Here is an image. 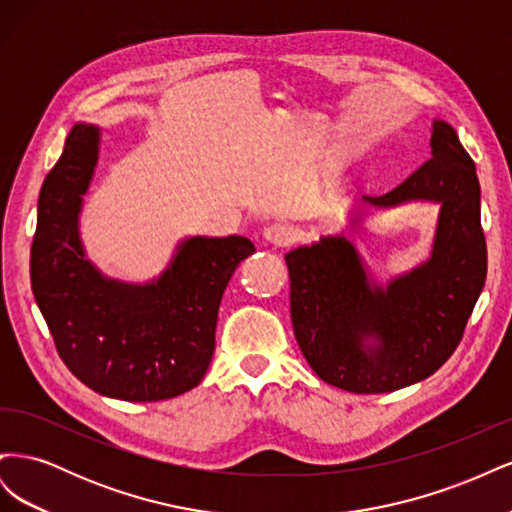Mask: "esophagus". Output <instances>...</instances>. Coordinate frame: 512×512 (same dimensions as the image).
<instances>
[{"instance_id":"esophagus-1","label":"esophagus","mask_w":512,"mask_h":512,"mask_svg":"<svg viewBox=\"0 0 512 512\" xmlns=\"http://www.w3.org/2000/svg\"><path fill=\"white\" fill-rule=\"evenodd\" d=\"M262 235H265V239L269 243L277 245V247H286L294 241V230L288 224H282V222H275V224L267 226Z\"/></svg>"}]
</instances>
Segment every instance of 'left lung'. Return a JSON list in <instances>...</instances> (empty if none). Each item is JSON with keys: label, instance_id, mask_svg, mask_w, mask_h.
<instances>
[{"label": "left lung", "instance_id": "obj_1", "mask_svg": "<svg viewBox=\"0 0 512 512\" xmlns=\"http://www.w3.org/2000/svg\"><path fill=\"white\" fill-rule=\"evenodd\" d=\"M421 198L442 205L431 258L386 290L367 282L344 237L286 254L294 337L316 376L337 389L391 393L421 382L451 359L466 331L485 286L487 243L474 160L444 121H433L431 160L361 205L386 209Z\"/></svg>", "mask_w": 512, "mask_h": 512}]
</instances>
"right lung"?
I'll return each mask as SVG.
<instances>
[{"instance_id":"obj_1","label":"right lung","mask_w":512,"mask_h":512,"mask_svg":"<svg viewBox=\"0 0 512 512\" xmlns=\"http://www.w3.org/2000/svg\"><path fill=\"white\" fill-rule=\"evenodd\" d=\"M98 141L96 128L74 126L42 183L29 260L34 297L61 361L91 391L123 401L173 399L203 380L222 294L256 250L243 237H192L158 282L106 280L85 260L76 228Z\"/></svg>"}]
</instances>
